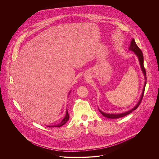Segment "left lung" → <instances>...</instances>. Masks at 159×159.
<instances>
[{"label": "left lung", "mask_w": 159, "mask_h": 159, "mask_svg": "<svg viewBox=\"0 0 159 159\" xmlns=\"http://www.w3.org/2000/svg\"><path fill=\"white\" fill-rule=\"evenodd\" d=\"M129 50L130 51H132L133 52H134L135 54L137 56V57L138 58V60H139V64H140V67L141 68V70H142V72L144 75V80H145V82H144V87H143V92H142V93H141V97L138 101V102L137 103L136 105L131 110L125 112V113H118V114H109V113H105L104 112H103L102 111H101L99 108H98V110L101 113V114L106 117H108V118H110V119H117V118H120V117H124V116H125L128 114H129L130 113H131L132 111H134V110H135L136 108L138 107V106L139 105L142 99H143V95H144V89H145V86H146V70H145V68L144 67V59H143V52L142 51H141V49L138 48V46H137V45L135 43V40L133 39L130 42V45L129 47Z\"/></svg>", "instance_id": "left-lung-1"}]
</instances>
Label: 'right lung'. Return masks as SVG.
Returning <instances> with one entry per match:
<instances>
[{"instance_id": "add662e5", "label": "right lung", "mask_w": 159, "mask_h": 159, "mask_svg": "<svg viewBox=\"0 0 159 159\" xmlns=\"http://www.w3.org/2000/svg\"><path fill=\"white\" fill-rule=\"evenodd\" d=\"M70 92L71 91H70V92H69V93L68 94H70ZM69 119V115H68V111H67H67H66V116H65V117H64V118L62 120V121L59 123V124H57V125H49V126H47V127H61V126H62L63 125H64L67 121H68V120Z\"/></svg>"}]
</instances>
